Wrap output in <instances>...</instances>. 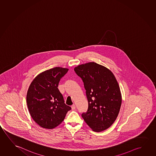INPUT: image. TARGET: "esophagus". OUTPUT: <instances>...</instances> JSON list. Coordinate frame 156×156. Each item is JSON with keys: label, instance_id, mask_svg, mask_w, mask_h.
<instances>
[{"label": "esophagus", "instance_id": "1", "mask_svg": "<svg viewBox=\"0 0 156 156\" xmlns=\"http://www.w3.org/2000/svg\"><path fill=\"white\" fill-rule=\"evenodd\" d=\"M71 108H72V110H75V109H76V105H75L74 104L72 105L71 106Z\"/></svg>", "mask_w": 156, "mask_h": 156}]
</instances>
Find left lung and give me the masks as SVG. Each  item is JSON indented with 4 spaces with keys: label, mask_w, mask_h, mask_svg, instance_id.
Instances as JSON below:
<instances>
[{
    "label": "left lung",
    "mask_w": 156,
    "mask_h": 156,
    "mask_svg": "<svg viewBox=\"0 0 156 156\" xmlns=\"http://www.w3.org/2000/svg\"><path fill=\"white\" fill-rule=\"evenodd\" d=\"M74 70L84 83L89 103L82 117L94 131L108 129L117 119L122 101L115 76L107 67L94 62L78 65Z\"/></svg>",
    "instance_id": "1"
}]
</instances>
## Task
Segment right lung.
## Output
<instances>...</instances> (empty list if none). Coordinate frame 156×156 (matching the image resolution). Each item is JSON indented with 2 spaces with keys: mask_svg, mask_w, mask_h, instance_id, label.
I'll return each instance as SVG.
<instances>
[{
  "mask_svg": "<svg viewBox=\"0 0 156 156\" xmlns=\"http://www.w3.org/2000/svg\"><path fill=\"white\" fill-rule=\"evenodd\" d=\"M68 69L55 67L38 74L27 92L29 112L34 122L44 129H52L60 125L71 109L64 103L58 89L60 79Z\"/></svg>",
  "mask_w": 156,
  "mask_h": 156,
  "instance_id": "1",
  "label": "right lung"
}]
</instances>
